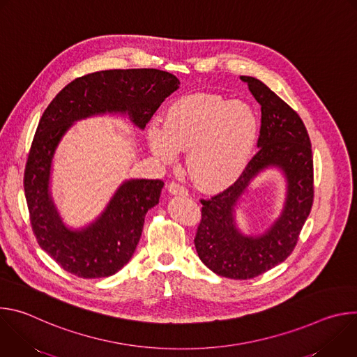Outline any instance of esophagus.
I'll return each instance as SVG.
<instances>
[{
    "instance_id": "obj_1",
    "label": "esophagus",
    "mask_w": 357,
    "mask_h": 357,
    "mask_svg": "<svg viewBox=\"0 0 357 357\" xmlns=\"http://www.w3.org/2000/svg\"><path fill=\"white\" fill-rule=\"evenodd\" d=\"M168 189H169V192H171L172 195H188L186 186H185L183 183H181V182H176V181H172V182L169 183Z\"/></svg>"
}]
</instances>
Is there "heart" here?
I'll return each mask as SVG.
<instances>
[{
    "label": "heart",
    "instance_id": "b5f03b06",
    "mask_svg": "<svg viewBox=\"0 0 357 357\" xmlns=\"http://www.w3.org/2000/svg\"><path fill=\"white\" fill-rule=\"evenodd\" d=\"M259 135V120L241 101L197 93L179 98L168 109L165 127L149 128V145L162 161L189 149L188 171L208 190L222 189L244 171Z\"/></svg>",
    "mask_w": 357,
    "mask_h": 357
}]
</instances>
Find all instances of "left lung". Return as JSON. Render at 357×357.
Masks as SVG:
<instances>
[{"instance_id": "8db88e82", "label": "left lung", "mask_w": 357, "mask_h": 357, "mask_svg": "<svg viewBox=\"0 0 357 357\" xmlns=\"http://www.w3.org/2000/svg\"><path fill=\"white\" fill-rule=\"evenodd\" d=\"M240 79L261 106L259 151L233 185L200 199L202 218L193 241L199 259L213 273L250 280L278 266L294 251L314 203V157L307 127L298 113L259 79ZM270 165L280 166L287 176L283 215L266 235L241 236L234 226L232 208L249 181Z\"/></svg>"}]
</instances>
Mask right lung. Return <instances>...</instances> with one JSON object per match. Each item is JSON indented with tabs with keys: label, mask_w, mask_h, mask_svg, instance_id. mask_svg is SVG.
Masks as SVG:
<instances>
[{
	"label": "right lung",
	"mask_w": 357,
	"mask_h": 357,
	"mask_svg": "<svg viewBox=\"0 0 357 357\" xmlns=\"http://www.w3.org/2000/svg\"><path fill=\"white\" fill-rule=\"evenodd\" d=\"M178 87L176 76L158 69L101 70L70 82L43 112L25 165L24 190L38 244L65 271L101 278L121 270L135 251L146 212L160 202L164 181L124 182L93 225L70 231L47 190L50 162L62 135L73 121L106 112H127L144 128Z\"/></svg>",
	"instance_id": "obj_1"
}]
</instances>
